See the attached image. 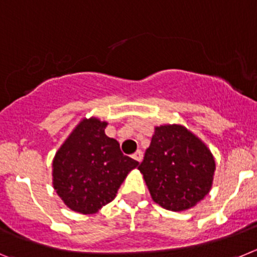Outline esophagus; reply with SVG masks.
<instances>
[{"mask_svg": "<svg viewBox=\"0 0 257 257\" xmlns=\"http://www.w3.org/2000/svg\"><path fill=\"white\" fill-rule=\"evenodd\" d=\"M133 159H134V160H137L138 163H141V161H142V159H143V152L141 151V150L136 151L133 154Z\"/></svg>", "mask_w": 257, "mask_h": 257, "instance_id": "esophagus-1", "label": "esophagus"}]
</instances>
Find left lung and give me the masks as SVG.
I'll list each match as a JSON object with an SVG mask.
<instances>
[{
  "mask_svg": "<svg viewBox=\"0 0 257 257\" xmlns=\"http://www.w3.org/2000/svg\"><path fill=\"white\" fill-rule=\"evenodd\" d=\"M152 200L172 211H184L211 189L215 160L206 145L182 125L155 128L138 166Z\"/></svg>",
  "mask_w": 257,
  "mask_h": 257,
  "instance_id": "1",
  "label": "left lung"
}]
</instances>
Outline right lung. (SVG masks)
I'll return each mask as SVG.
<instances>
[{"label": "right lung", "instance_id": "right-lung-1", "mask_svg": "<svg viewBox=\"0 0 257 257\" xmlns=\"http://www.w3.org/2000/svg\"><path fill=\"white\" fill-rule=\"evenodd\" d=\"M106 125L96 117L82 120L55 155L54 188L73 211L94 214L111 202L128 173L140 164L106 136Z\"/></svg>", "mask_w": 257, "mask_h": 257}]
</instances>
